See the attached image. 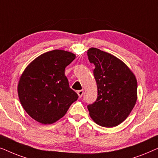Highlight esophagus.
Wrapping results in <instances>:
<instances>
[{
  "label": "esophagus",
  "instance_id": "34e87169",
  "mask_svg": "<svg viewBox=\"0 0 158 158\" xmlns=\"http://www.w3.org/2000/svg\"><path fill=\"white\" fill-rule=\"evenodd\" d=\"M77 94H78V95H79V98H81V97H82L83 94H84V90H79V91L77 92Z\"/></svg>",
  "mask_w": 158,
  "mask_h": 158
}]
</instances>
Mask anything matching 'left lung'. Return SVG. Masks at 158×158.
Returning <instances> with one entry per match:
<instances>
[{
  "label": "left lung",
  "mask_w": 158,
  "mask_h": 158,
  "mask_svg": "<svg viewBox=\"0 0 158 158\" xmlns=\"http://www.w3.org/2000/svg\"><path fill=\"white\" fill-rule=\"evenodd\" d=\"M95 66L98 98L87 106L91 118L102 127H116L131 113L137 100V81L129 66L113 55L95 48L87 50Z\"/></svg>",
  "instance_id": "left-lung-1"
}]
</instances>
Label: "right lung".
<instances>
[{
    "mask_svg": "<svg viewBox=\"0 0 158 158\" xmlns=\"http://www.w3.org/2000/svg\"><path fill=\"white\" fill-rule=\"evenodd\" d=\"M76 58L73 52L54 50L29 63L18 82V96L29 116L42 124L64 117L78 94L69 87L65 68Z\"/></svg>",
    "mask_w": 158,
    "mask_h": 158,
    "instance_id": "right-lung-1",
    "label": "right lung"
}]
</instances>
